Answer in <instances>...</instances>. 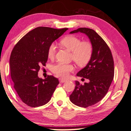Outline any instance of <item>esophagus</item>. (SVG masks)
<instances>
[{
    "mask_svg": "<svg viewBox=\"0 0 131 131\" xmlns=\"http://www.w3.org/2000/svg\"><path fill=\"white\" fill-rule=\"evenodd\" d=\"M59 81L60 83H63V82H65L66 81V80H65V79H63V78H60Z\"/></svg>",
    "mask_w": 131,
    "mask_h": 131,
    "instance_id": "obj_1",
    "label": "esophagus"
}]
</instances>
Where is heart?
Instances as JSON below:
<instances>
[{
    "label": "heart",
    "instance_id": "1",
    "mask_svg": "<svg viewBox=\"0 0 131 131\" xmlns=\"http://www.w3.org/2000/svg\"><path fill=\"white\" fill-rule=\"evenodd\" d=\"M62 46L66 48L72 52L71 58L80 67H84L89 63L93 53V47L89 41H81L80 38L76 36L69 35L60 40ZM56 52V48L51 44L48 49L47 56L49 59H52ZM74 69L71 64L58 63L53 66L51 71L57 76L66 78L70 72Z\"/></svg>",
    "mask_w": 131,
    "mask_h": 131
}]
</instances>
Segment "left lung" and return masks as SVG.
I'll list each match as a JSON object with an SVG mask.
<instances>
[{
    "instance_id": "obj_1",
    "label": "left lung",
    "mask_w": 131,
    "mask_h": 131,
    "mask_svg": "<svg viewBox=\"0 0 131 131\" xmlns=\"http://www.w3.org/2000/svg\"><path fill=\"white\" fill-rule=\"evenodd\" d=\"M78 32L88 37L93 45V53L89 63L77 74L88 79L89 82L82 85L76 81V86L69 99L76 106L86 108L99 102L106 95L113 80L115 68L109 47L94 30L80 28L70 34Z\"/></svg>"
}]
</instances>
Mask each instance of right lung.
I'll list each match as a JSON object with an SVG mask.
<instances>
[{
	"label": "right lung",
	"mask_w": 131,
	"mask_h": 131,
	"mask_svg": "<svg viewBox=\"0 0 131 131\" xmlns=\"http://www.w3.org/2000/svg\"><path fill=\"white\" fill-rule=\"evenodd\" d=\"M68 28L39 27L25 34L11 53L9 64L14 87L21 100L32 107L43 106L50 100L58 78L48 75L45 80L38 76L40 66L47 61L48 49Z\"/></svg>",
	"instance_id": "right-lung-1"
}]
</instances>
